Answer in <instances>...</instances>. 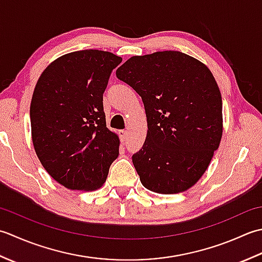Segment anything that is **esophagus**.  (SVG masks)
<instances>
[{"label":"esophagus","instance_id":"34e87169","mask_svg":"<svg viewBox=\"0 0 262 262\" xmlns=\"http://www.w3.org/2000/svg\"><path fill=\"white\" fill-rule=\"evenodd\" d=\"M119 136H120L121 141L124 142V141L126 140V138H127V131H125V130H120V131H119Z\"/></svg>","mask_w":262,"mask_h":262}]
</instances>
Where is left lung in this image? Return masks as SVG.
<instances>
[{
	"label": "left lung",
	"mask_w": 262,
	"mask_h": 262,
	"mask_svg": "<svg viewBox=\"0 0 262 262\" xmlns=\"http://www.w3.org/2000/svg\"><path fill=\"white\" fill-rule=\"evenodd\" d=\"M116 77L145 105L146 141L132 156L142 185L163 194L190 189L223 136L222 95L211 71L182 52L164 51L130 57Z\"/></svg>",
	"instance_id": "1"
}]
</instances>
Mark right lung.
Instances as JSON below:
<instances>
[{
  "mask_svg": "<svg viewBox=\"0 0 262 262\" xmlns=\"http://www.w3.org/2000/svg\"><path fill=\"white\" fill-rule=\"evenodd\" d=\"M121 62L105 51L68 53L49 64L36 83L33 145L42 167L67 189H99L119 156L120 139L106 126L103 94Z\"/></svg>",
  "mask_w": 262,
  "mask_h": 262,
  "instance_id": "obj_1",
  "label": "right lung"
}]
</instances>
